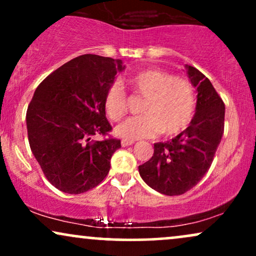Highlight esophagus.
<instances>
[{"label": "esophagus", "instance_id": "1", "mask_svg": "<svg viewBox=\"0 0 256 256\" xmlns=\"http://www.w3.org/2000/svg\"><path fill=\"white\" fill-rule=\"evenodd\" d=\"M134 143V140H122V146H132Z\"/></svg>", "mask_w": 256, "mask_h": 256}]
</instances>
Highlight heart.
I'll return each mask as SVG.
<instances>
[{
  "label": "heart",
  "instance_id": "obj_1",
  "mask_svg": "<svg viewBox=\"0 0 256 256\" xmlns=\"http://www.w3.org/2000/svg\"><path fill=\"white\" fill-rule=\"evenodd\" d=\"M137 95L146 98L140 113L116 128V136L124 140L152 137L162 132L172 136L182 132L192 122L196 100L192 84L161 70H146L128 78ZM128 98L119 83L112 84L104 96V110L110 119L118 122L124 116Z\"/></svg>",
  "mask_w": 256,
  "mask_h": 256
}]
</instances>
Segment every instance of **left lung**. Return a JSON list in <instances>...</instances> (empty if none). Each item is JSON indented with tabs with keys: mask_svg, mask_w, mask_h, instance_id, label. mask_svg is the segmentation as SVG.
Segmentation results:
<instances>
[{
	"mask_svg": "<svg viewBox=\"0 0 256 256\" xmlns=\"http://www.w3.org/2000/svg\"><path fill=\"white\" fill-rule=\"evenodd\" d=\"M185 67L192 84L198 88L195 116L178 136L155 143L150 160L138 166L143 180L167 196L182 195L204 178L224 134L222 98L204 74L192 66Z\"/></svg>",
	"mask_w": 256,
	"mask_h": 256,
	"instance_id": "left-lung-1",
	"label": "left lung"
}]
</instances>
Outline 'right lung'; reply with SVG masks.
<instances>
[{
	"instance_id": "add662e5",
	"label": "right lung",
	"mask_w": 256,
	"mask_h": 256,
	"mask_svg": "<svg viewBox=\"0 0 256 256\" xmlns=\"http://www.w3.org/2000/svg\"><path fill=\"white\" fill-rule=\"evenodd\" d=\"M124 68L119 58L80 55L34 91L26 112L28 143L46 178L61 192H85L107 177L120 140L91 138L112 130L104 96Z\"/></svg>"
}]
</instances>
